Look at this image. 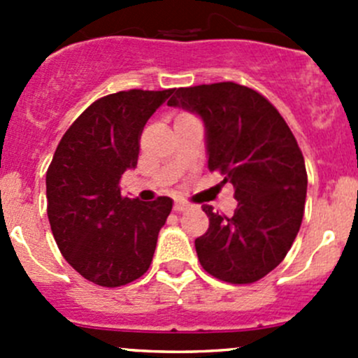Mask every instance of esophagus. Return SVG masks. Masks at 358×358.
Segmentation results:
<instances>
[{"mask_svg": "<svg viewBox=\"0 0 358 358\" xmlns=\"http://www.w3.org/2000/svg\"><path fill=\"white\" fill-rule=\"evenodd\" d=\"M187 208H189V206H187V202H183V201H176V202H175V206H173V209H175L176 213L185 211Z\"/></svg>", "mask_w": 358, "mask_h": 358, "instance_id": "34e87169", "label": "esophagus"}]
</instances>
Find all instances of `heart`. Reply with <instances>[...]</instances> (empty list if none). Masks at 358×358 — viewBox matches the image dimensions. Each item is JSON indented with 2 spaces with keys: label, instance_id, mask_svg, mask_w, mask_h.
Wrapping results in <instances>:
<instances>
[{
  "label": "heart",
  "instance_id": "obj_1",
  "mask_svg": "<svg viewBox=\"0 0 358 358\" xmlns=\"http://www.w3.org/2000/svg\"><path fill=\"white\" fill-rule=\"evenodd\" d=\"M182 115H189V114H182Z\"/></svg>",
  "mask_w": 358,
  "mask_h": 358
}]
</instances>
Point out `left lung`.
<instances>
[{"label": "left lung", "instance_id": "obj_1", "mask_svg": "<svg viewBox=\"0 0 358 358\" xmlns=\"http://www.w3.org/2000/svg\"><path fill=\"white\" fill-rule=\"evenodd\" d=\"M168 103L201 115L209 171L236 190L232 216L202 206L209 229L196 239L201 266L223 282L263 279L286 258L305 213L308 176L289 126L262 93L234 81L178 88Z\"/></svg>", "mask_w": 358, "mask_h": 358}]
</instances>
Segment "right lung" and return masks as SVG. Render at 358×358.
Instances as JSON below:
<instances>
[{"mask_svg":"<svg viewBox=\"0 0 358 358\" xmlns=\"http://www.w3.org/2000/svg\"><path fill=\"white\" fill-rule=\"evenodd\" d=\"M173 92L128 90L95 100L72 122L48 166L46 211L57 246L96 286H124L152 263L173 201L128 199L119 180L136 166L143 126Z\"/></svg>","mask_w":358,"mask_h":358,"instance_id":"add662e5","label":"right lung"}]
</instances>
